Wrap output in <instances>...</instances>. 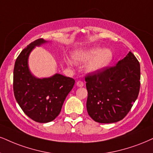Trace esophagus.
<instances>
[{
    "instance_id": "34e87169",
    "label": "esophagus",
    "mask_w": 153,
    "mask_h": 153,
    "mask_svg": "<svg viewBox=\"0 0 153 153\" xmlns=\"http://www.w3.org/2000/svg\"><path fill=\"white\" fill-rule=\"evenodd\" d=\"M76 86H79V87H82V86H84V82H82V81H78L76 82Z\"/></svg>"
}]
</instances>
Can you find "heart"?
Wrapping results in <instances>:
<instances>
[{"instance_id": "b5f03b06", "label": "heart", "mask_w": 153, "mask_h": 153, "mask_svg": "<svg viewBox=\"0 0 153 153\" xmlns=\"http://www.w3.org/2000/svg\"><path fill=\"white\" fill-rule=\"evenodd\" d=\"M112 51L109 49H102L99 47H93L86 50L74 52L72 58L76 63H86L89 62L86 67L89 73H99L110 65L112 62Z\"/></svg>"}]
</instances>
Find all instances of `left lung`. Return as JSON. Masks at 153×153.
<instances>
[{
  "label": "left lung",
  "mask_w": 153,
  "mask_h": 153,
  "mask_svg": "<svg viewBox=\"0 0 153 153\" xmlns=\"http://www.w3.org/2000/svg\"><path fill=\"white\" fill-rule=\"evenodd\" d=\"M86 108L96 122L111 123L122 120L137 99L140 86V67L131 52L114 67L85 76Z\"/></svg>",
  "instance_id": "8db88e82"
}]
</instances>
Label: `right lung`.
<instances>
[{"mask_svg":"<svg viewBox=\"0 0 153 153\" xmlns=\"http://www.w3.org/2000/svg\"><path fill=\"white\" fill-rule=\"evenodd\" d=\"M47 42L42 38L31 42L20 52L13 71V91L17 102L27 116L38 123L55 119L75 80L59 74L39 79L28 67V56L36 46Z\"/></svg>","mask_w":153,"mask_h":153,"instance_id":"1","label":"right lung"}]
</instances>
